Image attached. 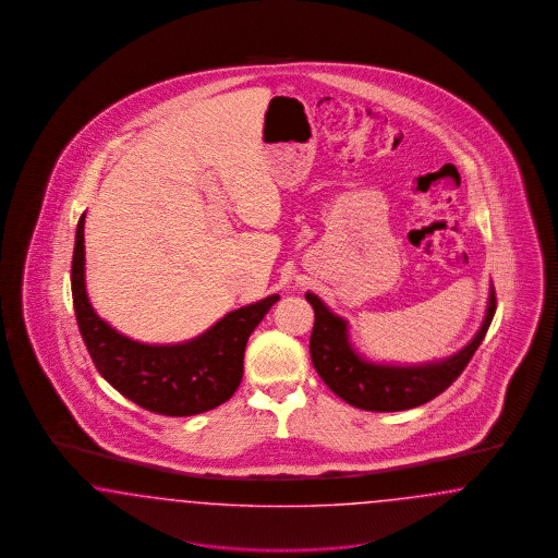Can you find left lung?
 Returning <instances> with one entry per match:
<instances>
[{"label": "left lung", "mask_w": 558, "mask_h": 558, "mask_svg": "<svg viewBox=\"0 0 558 558\" xmlns=\"http://www.w3.org/2000/svg\"><path fill=\"white\" fill-rule=\"evenodd\" d=\"M315 312L310 353L319 378L342 401L363 411H404L432 401L463 374L469 359L482 344L496 312L494 287L488 290V303L480 330L463 349L442 359L424 363H384L359 353L351 340V326L336 315L317 294L305 292Z\"/></svg>", "instance_id": "obj_1"}]
</instances>
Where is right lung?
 <instances>
[{"mask_svg": "<svg viewBox=\"0 0 558 558\" xmlns=\"http://www.w3.org/2000/svg\"><path fill=\"white\" fill-rule=\"evenodd\" d=\"M85 216L76 226L72 301L81 336L97 372L138 407L170 417H189L228 401L241 379L246 340L269 307L266 299L226 313L199 336L174 344H149L118 332L90 305L85 280Z\"/></svg>", "mask_w": 558, "mask_h": 558, "instance_id": "obj_1", "label": "right lung"}]
</instances>
